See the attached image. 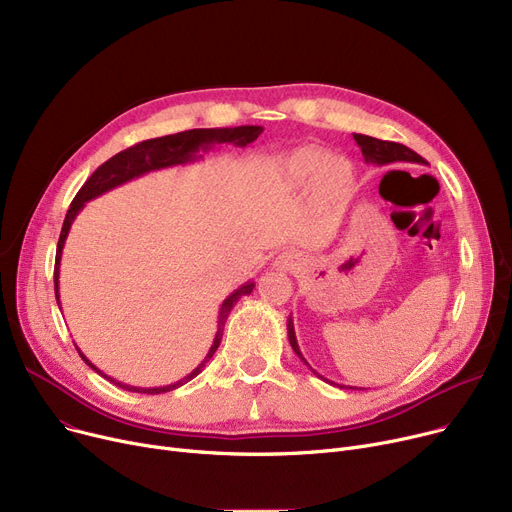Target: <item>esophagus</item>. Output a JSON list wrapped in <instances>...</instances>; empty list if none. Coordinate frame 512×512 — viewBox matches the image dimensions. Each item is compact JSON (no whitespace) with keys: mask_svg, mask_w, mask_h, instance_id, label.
<instances>
[{"mask_svg":"<svg viewBox=\"0 0 512 512\" xmlns=\"http://www.w3.org/2000/svg\"><path fill=\"white\" fill-rule=\"evenodd\" d=\"M301 265H303L301 255L292 253V251H284V253H280V255L274 259V267H276L278 272H297Z\"/></svg>","mask_w":512,"mask_h":512,"instance_id":"esophagus-1","label":"esophagus"}]
</instances>
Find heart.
Listing matches in <instances>:
<instances>
[{"mask_svg": "<svg viewBox=\"0 0 512 512\" xmlns=\"http://www.w3.org/2000/svg\"><path fill=\"white\" fill-rule=\"evenodd\" d=\"M276 170L288 186L301 188L311 182V201L317 207L346 203L355 186L351 161L315 145L297 147L280 155Z\"/></svg>", "mask_w": 512, "mask_h": 512, "instance_id": "b5f03b06", "label": "heart"}]
</instances>
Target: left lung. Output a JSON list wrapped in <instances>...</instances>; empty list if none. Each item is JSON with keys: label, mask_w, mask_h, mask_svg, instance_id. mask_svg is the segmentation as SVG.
Returning <instances> with one entry per match:
<instances>
[{"label": "left lung", "mask_w": 512, "mask_h": 512, "mask_svg": "<svg viewBox=\"0 0 512 512\" xmlns=\"http://www.w3.org/2000/svg\"><path fill=\"white\" fill-rule=\"evenodd\" d=\"M353 137H355L357 145L361 147V153H363V157H365L367 164L388 166V164H396V161H409V164H425V159H423L421 155H417L413 149H409V147H405V145H400V143L380 141V139L367 137V134H353ZM286 330H288V340H290L292 351L299 355V359H301L305 365H309V363L305 361V357L301 355V348H299L297 336H294L292 317H288V326H286ZM311 371H313V369H311ZM313 373H317V371H313ZM317 378H321V380L328 382V384H332V386L344 388V390H346V388H348V390H357V388H353V386H342V384L330 382V380H326V378H324V375H319V373H317ZM359 390H363V388H359Z\"/></svg>", "instance_id": "8db88e82"}]
</instances>
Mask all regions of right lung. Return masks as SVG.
I'll return each instance as SVG.
<instances>
[{
    "instance_id": "obj_1",
    "label": "right lung",
    "mask_w": 512,
    "mask_h": 512,
    "mask_svg": "<svg viewBox=\"0 0 512 512\" xmlns=\"http://www.w3.org/2000/svg\"><path fill=\"white\" fill-rule=\"evenodd\" d=\"M263 132L261 126H234V128H193V130H184V132H176V134H168V137H159V139H149L143 143L132 145L120 153H116L114 157H110L101 164L91 178L83 184V188L76 193L74 201L70 203V209L66 213V220L60 232V240H58V253H56V270H53V282H56V301L60 305V259H62V249H64V242L66 236L70 232V226L74 222V218L78 215V211L85 207L87 201L112 191V188L132 180V178H139L147 172L153 170H161V168H170V166H180V164H188V161H195L201 159V155H197L199 151H207L213 145H220V143H230L236 147H247L249 143H253L259 134ZM255 288V282H245L240 288H236L228 299H224L222 307H220V317H218V332H215L213 344L209 348L207 357L199 363V367H195L191 373L186 375V378L170 384V386H157V388H137V386H128L122 382H116L114 378H107V375L97 369L83 353H80V348L76 346L78 355L83 357V361L95 369L97 373H101L105 380H110L112 384L130 390V392H141V394H161V392H170L180 388L182 384L191 382L193 378L203 371L205 363L213 357V353L218 351V346L222 342V334H224V324L226 319L232 311V307L238 303L240 297H245V294H251Z\"/></svg>"
}]
</instances>
